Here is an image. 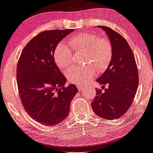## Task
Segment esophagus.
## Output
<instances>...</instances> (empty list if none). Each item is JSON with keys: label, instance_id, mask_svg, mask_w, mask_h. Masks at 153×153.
I'll return each mask as SVG.
<instances>
[{"label": "esophagus", "instance_id": "1", "mask_svg": "<svg viewBox=\"0 0 153 153\" xmlns=\"http://www.w3.org/2000/svg\"><path fill=\"white\" fill-rule=\"evenodd\" d=\"M76 86H77L78 89H79V90H82V89L85 88V87L84 85H77Z\"/></svg>", "mask_w": 153, "mask_h": 153}]
</instances>
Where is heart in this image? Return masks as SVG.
<instances>
[{"label":"heart","instance_id":"b5f03b06","mask_svg":"<svg viewBox=\"0 0 153 153\" xmlns=\"http://www.w3.org/2000/svg\"><path fill=\"white\" fill-rule=\"evenodd\" d=\"M74 50L87 52L90 65L86 68L71 67L65 72L68 80L75 85H82L95 76L98 70L103 72L107 69L113 58V45L107 37H99L94 33L80 32L68 39ZM56 65L64 70L72 64L73 55L69 46L59 43L54 51Z\"/></svg>","mask_w":153,"mask_h":153}]
</instances>
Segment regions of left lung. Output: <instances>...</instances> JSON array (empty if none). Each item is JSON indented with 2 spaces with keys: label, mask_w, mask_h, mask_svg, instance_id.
Here are the masks:
<instances>
[{
  "label": "left lung",
  "mask_w": 153,
  "mask_h": 153,
  "mask_svg": "<svg viewBox=\"0 0 153 153\" xmlns=\"http://www.w3.org/2000/svg\"><path fill=\"white\" fill-rule=\"evenodd\" d=\"M106 32L113 45V58L105 72L96 80L108 85L104 92L96 90L92 102V110L105 120L118 119L126 113L135 98L139 85V73L135 56L123 36L106 26H100Z\"/></svg>",
  "instance_id": "left-lung-1"
}]
</instances>
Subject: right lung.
Returning <instances> with one entry per match:
<instances>
[{
    "instance_id": "1",
    "label": "right lung",
    "mask_w": 153,
    "mask_h": 153,
    "mask_svg": "<svg viewBox=\"0 0 153 153\" xmlns=\"http://www.w3.org/2000/svg\"><path fill=\"white\" fill-rule=\"evenodd\" d=\"M73 29L43 31L33 37L22 51L16 80L24 110L37 122L48 126L61 123L68 116L70 104L78 92L54 61L58 43Z\"/></svg>"
}]
</instances>
